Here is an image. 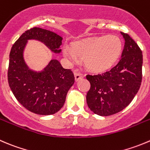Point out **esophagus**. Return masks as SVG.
Here are the masks:
<instances>
[{
    "label": "esophagus",
    "instance_id": "1",
    "mask_svg": "<svg viewBox=\"0 0 150 150\" xmlns=\"http://www.w3.org/2000/svg\"><path fill=\"white\" fill-rule=\"evenodd\" d=\"M74 75H75V79L76 81H79V80L82 79V78H83V76L82 74H81L80 72H75V74H74Z\"/></svg>",
    "mask_w": 150,
    "mask_h": 150
}]
</instances>
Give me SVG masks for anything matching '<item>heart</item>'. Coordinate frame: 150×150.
I'll return each mask as SVG.
<instances>
[{
  "mask_svg": "<svg viewBox=\"0 0 150 150\" xmlns=\"http://www.w3.org/2000/svg\"><path fill=\"white\" fill-rule=\"evenodd\" d=\"M122 42L117 36H100L78 41L74 45V50L64 47V56L72 64L79 59L85 60L88 69L102 72L114 64L122 51Z\"/></svg>",
  "mask_w": 150,
  "mask_h": 150,
  "instance_id": "b5f03b06",
  "label": "heart"
}]
</instances>
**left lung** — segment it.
I'll return each instance as SVG.
<instances>
[{"label":"left lung","mask_w":150,"mask_h":150,"mask_svg":"<svg viewBox=\"0 0 150 150\" xmlns=\"http://www.w3.org/2000/svg\"><path fill=\"white\" fill-rule=\"evenodd\" d=\"M125 46L121 59L110 70L87 75L91 84L86 94L88 108L94 114L107 117L125 108L133 100L142 80L143 55L136 42L121 32Z\"/></svg>","instance_id":"left-lung-1"}]
</instances>
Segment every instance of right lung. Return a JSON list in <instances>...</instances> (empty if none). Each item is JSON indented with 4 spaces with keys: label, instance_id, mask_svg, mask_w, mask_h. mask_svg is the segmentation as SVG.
<instances>
[{
    "label": "right lung",
    "instance_id": "add662e5",
    "mask_svg": "<svg viewBox=\"0 0 150 150\" xmlns=\"http://www.w3.org/2000/svg\"><path fill=\"white\" fill-rule=\"evenodd\" d=\"M30 40L41 42L55 53L62 51L59 47L63 39L54 32L36 27L26 30L11 49L8 85L16 99L27 110L40 115H51L63 107L75 77L71 69L62 67L56 59L50 60L40 72L29 69L23 53Z\"/></svg>",
    "mask_w": 150,
    "mask_h": 150
}]
</instances>
